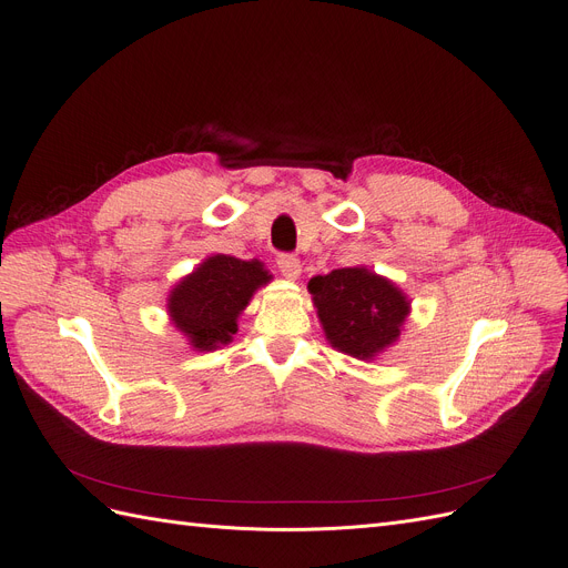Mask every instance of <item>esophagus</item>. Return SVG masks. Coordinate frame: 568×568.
<instances>
[{
  "label": "esophagus",
  "mask_w": 568,
  "mask_h": 568,
  "mask_svg": "<svg viewBox=\"0 0 568 568\" xmlns=\"http://www.w3.org/2000/svg\"><path fill=\"white\" fill-rule=\"evenodd\" d=\"M276 262H278V268H281V274H283L285 278H290V281H296V278H300V274H302V262L296 260L294 255H290V253H281Z\"/></svg>",
  "instance_id": "34e87169"
}]
</instances>
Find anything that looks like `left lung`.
I'll return each instance as SVG.
<instances>
[{"label":"left lung","instance_id":"8db88e82","mask_svg":"<svg viewBox=\"0 0 568 568\" xmlns=\"http://www.w3.org/2000/svg\"><path fill=\"white\" fill-rule=\"evenodd\" d=\"M322 329L336 349L354 359H375L394 345L409 315L407 296L366 266L334 268L308 283Z\"/></svg>","mask_w":568,"mask_h":568}]
</instances>
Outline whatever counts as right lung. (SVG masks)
I'll use <instances>...</instances> for the list:
<instances>
[{
  "instance_id": "1",
  "label": "right lung",
  "mask_w": 568,
  "mask_h": 568,
  "mask_svg": "<svg viewBox=\"0 0 568 568\" xmlns=\"http://www.w3.org/2000/svg\"><path fill=\"white\" fill-rule=\"evenodd\" d=\"M268 281L272 274L257 260L212 255L172 287L170 320L195 349L212 352L232 341L236 317L248 306L253 292Z\"/></svg>"
}]
</instances>
